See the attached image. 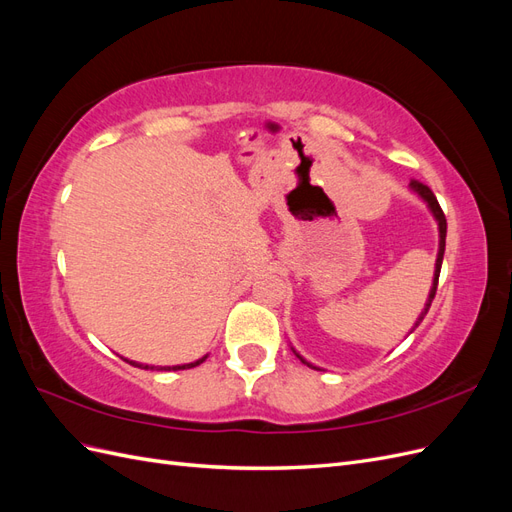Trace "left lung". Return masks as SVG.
I'll list each match as a JSON object with an SVG mask.
<instances>
[{
	"label": "left lung",
	"mask_w": 512,
	"mask_h": 512,
	"mask_svg": "<svg viewBox=\"0 0 512 512\" xmlns=\"http://www.w3.org/2000/svg\"><path fill=\"white\" fill-rule=\"evenodd\" d=\"M410 188L421 196L425 203H427V207L431 209V213H433V218H436V222H438V228H440V250H438V258H436V273H433V286H431V290H429V299H427V303H425V309L421 312V316H418V320H416V324L412 327V331L418 327V324L423 322V318L427 316V312H429V307H431V301H433V297H436V290H438V280H440V269H442V258H444V245H446V218H444V211H442V207H440V203H438V198L433 196V192L427 188L425 183H421V181H416V179H412L410 181ZM410 331V333H412ZM297 354V352H294ZM299 359L305 363V365H309L301 354H297ZM312 367V365H309ZM316 369V367H314Z\"/></svg>",
	"instance_id": "obj_1"
}]
</instances>
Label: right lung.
<instances>
[{
  "mask_svg": "<svg viewBox=\"0 0 512 512\" xmlns=\"http://www.w3.org/2000/svg\"><path fill=\"white\" fill-rule=\"evenodd\" d=\"M207 359V356H203V359H198V361H194V363H185V365H175V367H151V365H141V363H134V361H128V359H123V361H128L130 365H134V367H141V369H160V371H177V369H190V367H196V365H200Z\"/></svg>",
  "mask_w": 512,
  "mask_h": 512,
  "instance_id": "add662e5",
  "label": "right lung"
}]
</instances>
